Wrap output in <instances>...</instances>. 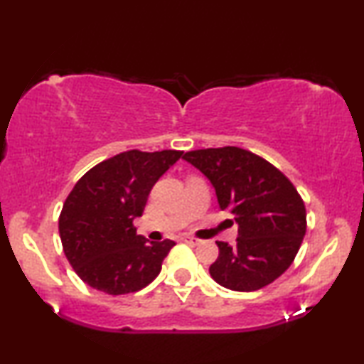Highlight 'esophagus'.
Listing matches in <instances>:
<instances>
[{
	"instance_id": "34e87169",
	"label": "esophagus",
	"mask_w": 364,
	"mask_h": 364,
	"mask_svg": "<svg viewBox=\"0 0 364 364\" xmlns=\"http://www.w3.org/2000/svg\"><path fill=\"white\" fill-rule=\"evenodd\" d=\"M182 240L186 242V243H188V245H192V247H197V245H200V243H202L200 238H196V237H191V235L182 237Z\"/></svg>"
}]
</instances>
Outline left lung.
Masks as SVG:
<instances>
[{
  "label": "left lung",
  "instance_id": "1",
  "mask_svg": "<svg viewBox=\"0 0 364 364\" xmlns=\"http://www.w3.org/2000/svg\"><path fill=\"white\" fill-rule=\"evenodd\" d=\"M215 188L222 210L238 223L237 245L217 242L208 272L218 285L255 291L270 285L295 260L306 232V210L293 183L265 159L240 147L183 154Z\"/></svg>",
  "mask_w": 364,
  "mask_h": 364
}]
</instances>
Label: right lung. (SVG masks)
Masks as SVG:
<instances>
[{
  "label": "right lung",
  "mask_w": 364,
  "mask_h": 364,
  "mask_svg": "<svg viewBox=\"0 0 364 364\" xmlns=\"http://www.w3.org/2000/svg\"><path fill=\"white\" fill-rule=\"evenodd\" d=\"M181 157V151H127L79 178L59 215V235L64 255L84 283L126 295L161 273L176 242H149L132 222L142 215L154 183Z\"/></svg>",
  "instance_id": "1"
}]
</instances>
